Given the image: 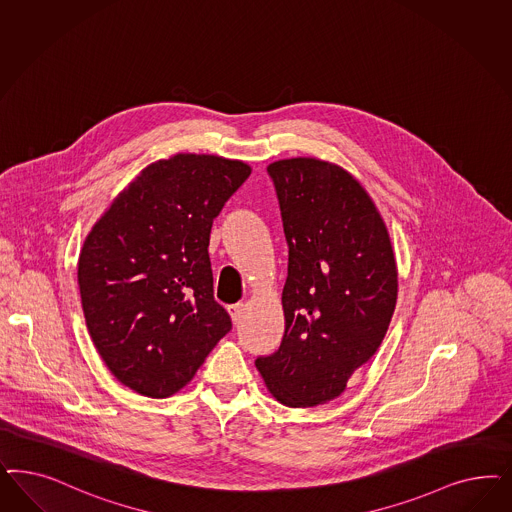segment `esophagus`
I'll list each match as a JSON object with an SVG mask.
<instances>
[{"mask_svg":"<svg viewBox=\"0 0 512 512\" xmlns=\"http://www.w3.org/2000/svg\"><path fill=\"white\" fill-rule=\"evenodd\" d=\"M228 313H230L231 322H233V324H239L241 318H243V313H245V305H243V303L230 305V307H228Z\"/></svg>","mask_w":512,"mask_h":512,"instance_id":"1","label":"esophagus"}]
</instances>
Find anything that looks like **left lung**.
<instances>
[{
  "label": "left lung",
  "instance_id": "obj_1",
  "mask_svg": "<svg viewBox=\"0 0 512 512\" xmlns=\"http://www.w3.org/2000/svg\"><path fill=\"white\" fill-rule=\"evenodd\" d=\"M267 173L288 243L286 330L256 367L279 403L316 407L379 350L396 309V256L377 205L341 165L299 156Z\"/></svg>",
  "mask_w": 512,
  "mask_h": 512
}]
</instances>
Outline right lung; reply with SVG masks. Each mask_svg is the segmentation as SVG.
I'll return each instance as SVG.
<instances>
[{
  "label": "right lung",
  "instance_id": "right-lung-1",
  "mask_svg": "<svg viewBox=\"0 0 512 512\" xmlns=\"http://www.w3.org/2000/svg\"><path fill=\"white\" fill-rule=\"evenodd\" d=\"M250 171L215 154L158 160L86 235L77 264L86 328L133 392L177 394L231 330L213 296L207 248L213 220Z\"/></svg>",
  "mask_w": 512,
  "mask_h": 512
}]
</instances>
